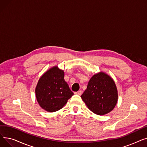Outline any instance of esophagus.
Segmentation results:
<instances>
[{
	"mask_svg": "<svg viewBox=\"0 0 147 147\" xmlns=\"http://www.w3.org/2000/svg\"><path fill=\"white\" fill-rule=\"evenodd\" d=\"M82 92L81 91V90H79L78 92H76V94H77V95H82Z\"/></svg>",
	"mask_w": 147,
	"mask_h": 147,
	"instance_id": "1",
	"label": "esophagus"
}]
</instances>
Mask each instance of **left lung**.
<instances>
[{
    "mask_svg": "<svg viewBox=\"0 0 147 147\" xmlns=\"http://www.w3.org/2000/svg\"><path fill=\"white\" fill-rule=\"evenodd\" d=\"M81 97L91 111L102 115L114 109L118 101V92L114 80L101 71L90 78Z\"/></svg>",
    "mask_w": 147,
    "mask_h": 147,
    "instance_id": "8db88e82",
    "label": "left lung"
}]
</instances>
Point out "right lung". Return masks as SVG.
I'll list each match as a JSON object with an SVG mask.
<instances>
[{
	"mask_svg": "<svg viewBox=\"0 0 147 147\" xmlns=\"http://www.w3.org/2000/svg\"><path fill=\"white\" fill-rule=\"evenodd\" d=\"M35 93L40 107L50 113L61 109L74 95L64 80V70L58 66L49 68L40 77Z\"/></svg>",
	"mask_w": 147,
	"mask_h": 147,
	"instance_id": "obj_1",
	"label": "right lung"
}]
</instances>
